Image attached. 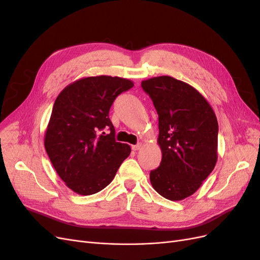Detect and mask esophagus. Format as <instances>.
<instances>
[{
  "label": "esophagus",
  "mask_w": 260,
  "mask_h": 260,
  "mask_svg": "<svg viewBox=\"0 0 260 260\" xmlns=\"http://www.w3.org/2000/svg\"><path fill=\"white\" fill-rule=\"evenodd\" d=\"M142 147V144L141 143H139V144H137V145H132V149L133 151H139V149Z\"/></svg>",
  "instance_id": "obj_1"
}]
</instances>
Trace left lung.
Wrapping results in <instances>:
<instances>
[{"instance_id":"left-lung-1","label":"left lung","mask_w":260,"mask_h":260,"mask_svg":"<svg viewBox=\"0 0 260 260\" xmlns=\"http://www.w3.org/2000/svg\"><path fill=\"white\" fill-rule=\"evenodd\" d=\"M158 114L161 149L159 167L151 171L154 190L169 201L194 194L214 170L218 159V121L202 94L169 76L143 80Z\"/></svg>"}]
</instances>
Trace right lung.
I'll use <instances>...</instances> for the list:
<instances>
[{"mask_svg": "<svg viewBox=\"0 0 260 260\" xmlns=\"http://www.w3.org/2000/svg\"><path fill=\"white\" fill-rule=\"evenodd\" d=\"M133 85L119 77H85L68 84L55 100L44 146L57 175L75 193L103 190L130 155V145L116 142L108 113L115 99Z\"/></svg>", "mask_w": 260, "mask_h": 260, "instance_id": "add662e5", "label": "right lung"}]
</instances>
